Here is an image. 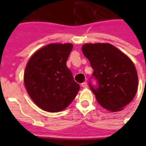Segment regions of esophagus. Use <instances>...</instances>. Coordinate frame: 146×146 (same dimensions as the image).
<instances>
[{
    "label": "esophagus",
    "instance_id": "1",
    "mask_svg": "<svg viewBox=\"0 0 146 146\" xmlns=\"http://www.w3.org/2000/svg\"><path fill=\"white\" fill-rule=\"evenodd\" d=\"M82 86L83 87V88H85V89H86V88H87V87H88V85H87V82H83V83H82Z\"/></svg>",
    "mask_w": 146,
    "mask_h": 146
}]
</instances>
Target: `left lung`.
<instances>
[{
    "mask_svg": "<svg viewBox=\"0 0 146 146\" xmlns=\"http://www.w3.org/2000/svg\"><path fill=\"white\" fill-rule=\"evenodd\" d=\"M83 54L94 70L97 81L89 82L98 104L112 112L120 111L132 102L138 88V75L133 63L127 55L108 43L85 44Z\"/></svg>",
    "mask_w": 146,
    "mask_h": 146,
    "instance_id": "1",
    "label": "left lung"
}]
</instances>
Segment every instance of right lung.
Listing matches in <instances>:
<instances>
[{
	"label": "right lung",
	"mask_w": 146,
	"mask_h": 146,
	"mask_svg": "<svg viewBox=\"0 0 146 146\" xmlns=\"http://www.w3.org/2000/svg\"><path fill=\"white\" fill-rule=\"evenodd\" d=\"M73 47L70 43L49 44L36 51L26 64V89L34 103L44 111H63L80 90V85L66 66Z\"/></svg>",
	"instance_id": "1"
}]
</instances>
